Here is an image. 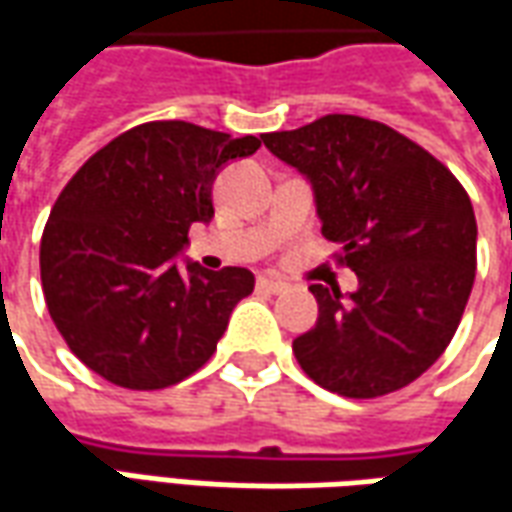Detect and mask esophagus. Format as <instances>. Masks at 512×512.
<instances>
[{"instance_id":"esophagus-1","label":"esophagus","mask_w":512,"mask_h":512,"mask_svg":"<svg viewBox=\"0 0 512 512\" xmlns=\"http://www.w3.org/2000/svg\"><path fill=\"white\" fill-rule=\"evenodd\" d=\"M257 288L266 293H285L288 291V282L274 280V277H260V280H257Z\"/></svg>"}]
</instances>
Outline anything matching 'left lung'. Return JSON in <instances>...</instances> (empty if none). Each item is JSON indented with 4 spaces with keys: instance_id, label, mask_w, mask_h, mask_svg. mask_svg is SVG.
<instances>
[{
    "instance_id": "obj_1",
    "label": "left lung",
    "mask_w": 512,
    "mask_h": 512,
    "mask_svg": "<svg viewBox=\"0 0 512 512\" xmlns=\"http://www.w3.org/2000/svg\"><path fill=\"white\" fill-rule=\"evenodd\" d=\"M263 144L310 182L321 235L357 274L346 296L310 285L318 321L293 341L299 366L349 399L418 380L452 341L474 285L477 219L463 185L402 132L360 116L332 113Z\"/></svg>"
}]
</instances>
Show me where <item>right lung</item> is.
I'll list each match as a JSON object with an SVG mask.
<instances>
[{
    "label": "right lung",
    "instance_id": "obj_1",
    "mask_svg": "<svg viewBox=\"0 0 512 512\" xmlns=\"http://www.w3.org/2000/svg\"><path fill=\"white\" fill-rule=\"evenodd\" d=\"M188 121L121 132L82 166L46 221L41 282L49 316L85 366L130 391L185 380L216 352L232 307L255 291L249 268L177 266L194 224L213 219V180L255 155Z\"/></svg>",
    "mask_w": 512,
    "mask_h": 512
}]
</instances>
